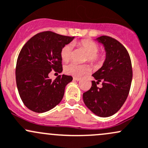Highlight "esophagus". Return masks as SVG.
I'll list each match as a JSON object with an SVG mask.
<instances>
[{
	"mask_svg": "<svg viewBox=\"0 0 148 148\" xmlns=\"http://www.w3.org/2000/svg\"><path fill=\"white\" fill-rule=\"evenodd\" d=\"M81 79V78H79V77H74V80L75 81H79Z\"/></svg>",
	"mask_w": 148,
	"mask_h": 148,
	"instance_id": "1",
	"label": "esophagus"
}]
</instances>
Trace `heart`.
Listing matches in <instances>:
<instances>
[{
    "mask_svg": "<svg viewBox=\"0 0 148 148\" xmlns=\"http://www.w3.org/2000/svg\"><path fill=\"white\" fill-rule=\"evenodd\" d=\"M79 47L82 48L87 53L85 61H88L93 66H100L105 60V54L99 52V46L91 40H82L77 43ZM72 54V45L66 44L63 46L60 52V56L64 62H68ZM64 72L69 75L81 77L86 74L90 70L88 64H78L74 62L68 64L64 66Z\"/></svg>",
    "mask_w": 148,
    "mask_h": 148,
    "instance_id": "heart-1",
    "label": "heart"
}]
</instances>
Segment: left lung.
Wrapping results in <instances>:
<instances>
[{"label": "left lung", "mask_w": 148, "mask_h": 148, "mask_svg": "<svg viewBox=\"0 0 148 148\" xmlns=\"http://www.w3.org/2000/svg\"><path fill=\"white\" fill-rule=\"evenodd\" d=\"M96 40L102 43L106 52L105 62L101 69L93 74L88 91L83 94L87 108L96 116H113L122 107L126 100L133 78L131 60L125 47L116 39L101 36ZM101 82L102 87L97 84Z\"/></svg>", "instance_id": "left-lung-1"}]
</instances>
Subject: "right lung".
Returning a JSON list of instances; mask_svg holds the SVG:
<instances>
[{
    "instance_id": "1",
    "label": "right lung",
    "mask_w": 148,
    "mask_h": 148,
    "mask_svg": "<svg viewBox=\"0 0 148 148\" xmlns=\"http://www.w3.org/2000/svg\"><path fill=\"white\" fill-rule=\"evenodd\" d=\"M74 37L64 36L51 31L40 32L24 45L17 60L15 78L21 100L36 113L52 109L62 100L65 86L72 77L59 75L52 80V70L62 71L60 52Z\"/></svg>"
}]
</instances>
